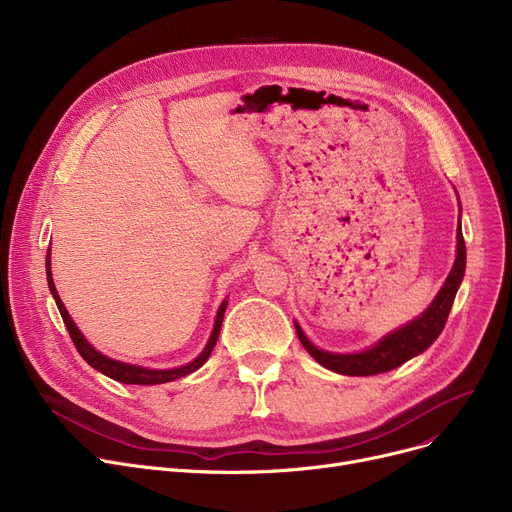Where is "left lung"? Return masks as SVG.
I'll return each instance as SVG.
<instances>
[{"label": "left lung", "instance_id": "left-lung-1", "mask_svg": "<svg viewBox=\"0 0 512 512\" xmlns=\"http://www.w3.org/2000/svg\"><path fill=\"white\" fill-rule=\"evenodd\" d=\"M465 265H467V249H465V240H463V230L459 226L456 228L454 265H452V270H450L444 286L440 288L436 299L432 301V305H429L417 319L390 332L380 342H375L373 346L365 348V351L330 353V351H324V348H317L305 336V332L301 330L297 321H294V328H297L299 340L305 346V351L319 365H324L330 371H336L342 375H375V373L396 369L402 363H407L409 359L427 351V348L436 342V338L444 330V324H446L448 313H450L454 297H456V290H459L463 276H465Z\"/></svg>", "mask_w": 512, "mask_h": 512}]
</instances>
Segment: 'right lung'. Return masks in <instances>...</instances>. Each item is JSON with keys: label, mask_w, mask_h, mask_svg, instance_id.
Instances as JSON below:
<instances>
[{"label": "right lung", "mask_w": 512, "mask_h": 512, "mask_svg": "<svg viewBox=\"0 0 512 512\" xmlns=\"http://www.w3.org/2000/svg\"><path fill=\"white\" fill-rule=\"evenodd\" d=\"M45 272H47V284H49V290L53 294V299H56V305L60 309V315L64 319L66 324V330L76 346V351L80 353V357H83L93 369L101 371L103 375H107V378H112L116 382H122V384H137V386H155V384H166V382H174V380H180L184 378V375L197 371L211 355L215 342H218V336H220V328H222V321H224V313H226V305H228V299L222 301L220 309H218V315H215V324H213V330H211V336L205 344V348L201 351V355L186 363L182 367H174V369H149V367H141V365H132V363H124V361H116L112 357H105L101 355L97 348L83 336V332L78 330V326L72 321L70 313L66 311L60 294L56 290V284H53V276H51V255L47 251V257H45Z\"/></svg>", "instance_id": "obj_1"}]
</instances>
